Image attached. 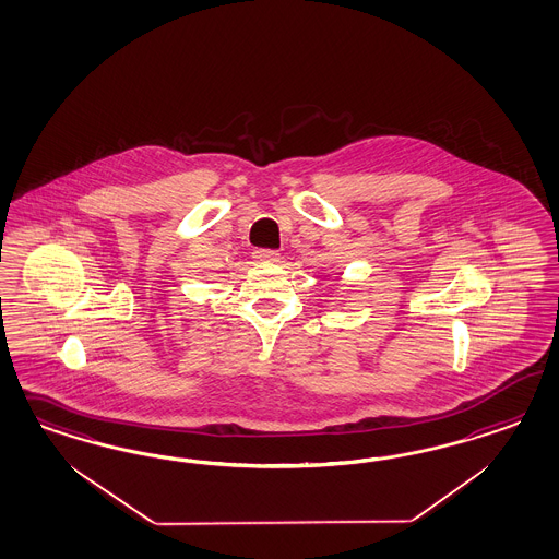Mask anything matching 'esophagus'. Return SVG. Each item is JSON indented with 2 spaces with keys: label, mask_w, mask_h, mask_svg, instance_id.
<instances>
[{
  "label": "esophagus",
  "mask_w": 559,
  "mask_h": 559,
  "mask_svg": "<svg viewBox=\"0 0 559 559\" xmlns=\"http://www.w3.org/2000/svg\"><path fill=\"white\" fill-rule=\"evenodd\" d=\"M254 258L258 262H278L281 254L274 250H255Z\"/></svg>",
  "instance_id": "obj_1"
}]
</instances>
